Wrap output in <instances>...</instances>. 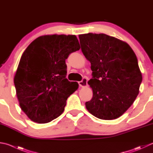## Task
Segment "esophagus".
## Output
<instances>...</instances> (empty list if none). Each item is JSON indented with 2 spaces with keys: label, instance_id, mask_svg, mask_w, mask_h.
Wrapping results in <instances>:
<instances>
[{
  "label": "esophagus",
  "instance_id": "obj_1",
  "mask_svg": "<svg viewBox=\"0 0 153 153\" xmlns=\"http://www.w3.org/2000/svg\"><path fill=\"white\" fill-rule=\"evenodd\" d=\"M79 85L80 87L84 88L88 86V80L86 78H84L81 82H79Z\"/></svg>",
  "mask_w": 153,
  "mask_h": 153
}]
</instances>
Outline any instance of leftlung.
Listing matches in <instances>:
<instances>
[{
    "instance_id": "1",
    "label": "left lung",
    "mask_w": 153,
    "mask_h": 153,
    "mask_svg": "<svg viewBox=\"0 0 153 153\" xmlns=\"http://www.w3.org/2000/svg\"><path fill=\"white\" fill-rule=\"evenodd\" d=\"M79 39L93 76L88 82L93 97L85 107L102 120L118 118L139 93L143 76L137 56L127 43L104 33L82 34Z\"/></svg>"
}]
</instances>
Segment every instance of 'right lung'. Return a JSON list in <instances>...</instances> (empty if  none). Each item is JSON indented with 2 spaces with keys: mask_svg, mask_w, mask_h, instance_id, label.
<instances>
[{
  "mask_svg": "<svg viewBox=\"0 0 153 153\" xmlns=\"http://www.w3.org/2000/svg\"><path fill=\"white\" fill-rule=\"evenodd\" d=\"M79 49L76 35L54 34L37 37L25 50L14 83L21 110L32 121L48 123L64 111L79 87L66 78L65 59Z\"/></svg>",
  "mask_w": 153,
  "mask_h": 153,
  "instance_id": "obj_1",
  "label": "right lung"
}]
</instances>
